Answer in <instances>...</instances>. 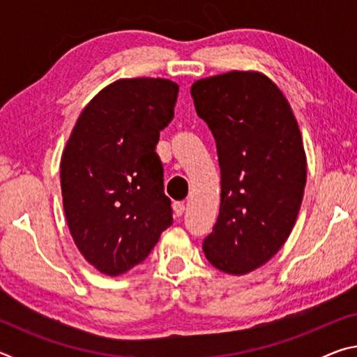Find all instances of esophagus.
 Masks as SVG:
<instances>
[{"instance_id":"34e87169","label":"esophagus","mask_w":357,"mask_h":357,"mask_svg":"<svg viewBox=\"0 0 357 357\" xmlns=\"http://www.w3.org/2000/svg\"><path fill=\"white\" fill-rule=\"evenodd\" d=\"M173 211H174V214H176L178 217L183 215L184 211H185V204L183 202H174L173 203Z\"/></svg>"}]
</instances>
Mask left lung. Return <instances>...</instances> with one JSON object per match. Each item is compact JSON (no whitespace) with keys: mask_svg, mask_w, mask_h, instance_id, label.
<instances>
[{"mask_svg":"<svg viewBox=\"0 0 357 357\" xmlns=\"http://www.w3.org/2000/svg\"><path fill=\"white\" fill-rule=\"evenodd\" d=\"M190 94L220 167V213L204 255L222 273L243 275L280 250L298 219L307 179L298 121L259 72L202 78Z\"/></svg>","mask_w":357,"mask_h":357,"instance_id":"left-lung-1","label":"left lung"}]
</instances>
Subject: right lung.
<instances>
[{
	"label": "right lung",
	"mask_w": 357,
	"mask_h": 357,
	"mask_svg": "<svg viewBox=\"0 0 357 357\" xmlns=\"http://www.w3.org/2000/svg\"><path fill=\"white\" fill-rule=\"evenodd\" d=\"M179 86L123 78L84 107L61 157V193L74 243L107 275L128 273L173 223L155 153L174 116Z\"/></svg>",
	"instance_id": "right-lung-1"
}]
</instances>
